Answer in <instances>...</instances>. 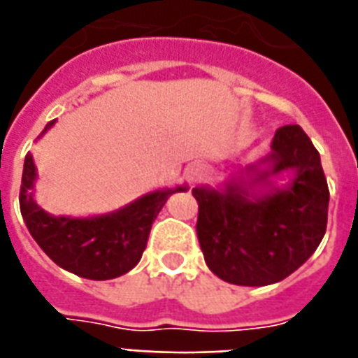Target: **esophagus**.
<instances>
[{"mask_svg": "<svg viewBox=\"0 0 358 358\" xmlns=\"http://www.w3.org/2000/svg\"><path fill=\"white\" fill-rule=\"evenodd\" d=\"M195 176H196V173H195Z\"/></svg>", "mask_w": 358, "mask_h": 358, "instance_id": "1", "label": "esophagus"}]
</instances>
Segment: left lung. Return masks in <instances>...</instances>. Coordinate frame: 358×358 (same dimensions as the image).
Instances as JSON below:
<instances>
[{"label":"left lung","mask_w":358,"mask_h":358,"mask_svg":"<svg viewBox=\"0 0 358 358\" xmlns=\"http://www.w3.org/2000/svg\"><path fill=\"white\" fill-rule=\"evenodd\" d=\"M269 174L294 169L286 189L252 193L238 182L227 189L193 187L199 202L196 236L204 260L224 282L267 286L301 267L322 243L327 230L329 187L320 152L297 124L277 129L271 143ZM255 169V167H249Z\"/></svg>","instance_id":"8db88e82"}]
</instances>
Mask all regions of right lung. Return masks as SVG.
<instances>
[{
	"instance_id": "1",
	"label": "right lung",
	"mask_w": 358,
	"mask_h": 358,
	"mask_svg": "<svg viewBox=\"0 0 358 358\" xmlns=\"http://www.w3.org/2000/svg\"><path fill=\"white\" fill-rule=\"evenodd\" d=\"M52 124L53 120L46 129ZM35 178L33 156L27 154L20 185V212L29 234L59 267L91 280L117 278L134 269L163 204L176 191H185V187L154 191L119 212L100 217H53L36 206L31 193Z\"/></svg>"
}]
</instances>
